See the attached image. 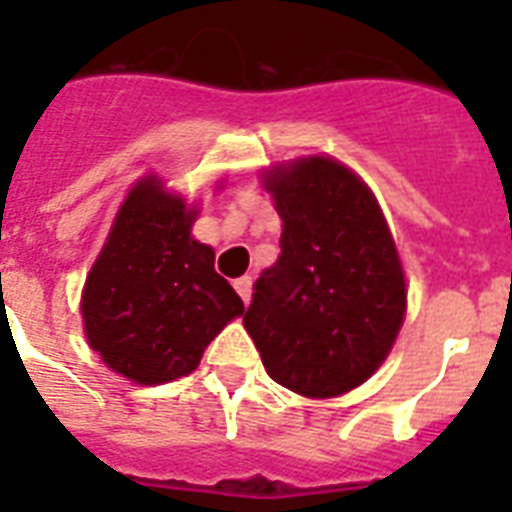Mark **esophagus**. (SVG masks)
Listing matches in <instances>:
<instances>
[{
    "label": "esophagus",
    "mask_w": 512,
    "mask_h": 512,
    "mask_svg": "<svg viewBox=\"0 0 512 512\" xmlns=\"http://www.w3.org/2000/svg\"><path fill=\"white\" fill-rule=\"evenodd\" d=\"M233 289L239 292L244 303H249V297H252V276H241V279L233 281Z\"/></svg>",
    "instance_id": "1"
}]
</instances>
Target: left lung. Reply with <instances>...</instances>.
<instances>
[{"label":"left lung","instance_id":"obj_1","mask_svg":"<svg viewBox=\"0 0 512 512\" xmlns=\"http://www.w3.org/2000/svg\"><path fill=\"white\" fill-rule=\"evenodd\" d=\"M281 255L255 281L244 329L265 372L308 398L372 377L404 324L406 281L382 209L345 164L308 156L265 172Z\"/></svg>","mask_w":512,"mask_h":512}]
</instances>
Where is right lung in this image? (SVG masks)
<instances>
[{
  "mask_svg": "<svg viewBox=\"0 0 512 512\" xmlns=\"http://www.w3.org/2000/svg\"><path fill=\"white\" fill-rule=\"evenodd\" d=\"M196 209L140 177L87 273L84 335L103 364L138 385L191 374L220 329L244 313L215 271V252L191 236Z\"/></svg>",
  "mask_w": 512,
  "mask_h": 512,
  "instance_id": "1",
  "label": "right lung"
}]
</instances>
